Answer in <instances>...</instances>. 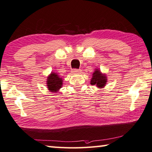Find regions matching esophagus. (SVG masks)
Here are the masks:
<instances>
[{"mask_svg": "<svg viewBox=\"0 0 152 152\" xmlns=\"http://www.w3.org/2000/svg\"><path fill=\"white\" fill-rule=\"evenodd\" d=\"M72 72H73V73H80L81 71L77 69H72Z\"/></svg>", "mask_w": 152, "mask_h": 152, "instance_id": "obj_1", "label": "esophagus"}]
</instances>
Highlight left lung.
Returning <instances> with one entry per match:
<instances>
[{
  "label": "left lung",
  "instance_id": "obj_1",
  "mask_svg": "<svg viewBox=\"0 0 152 152\" xmlns=\"http://www.w3.org/2000/svg\"><path fill=\"white\" fill-rule=\"evenodd\" d=\"M107 82V77L104 75H102L98 69H96L93 74V77L91 80V85H96L98 87H103L105 86Z\"/></svg>",
  "mask_w": 152,
  "mask_h": 152
}]
</instances>
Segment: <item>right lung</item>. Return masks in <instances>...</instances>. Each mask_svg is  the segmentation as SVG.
Segmentation results:
<instances>
[{"instance_id": "add662e5", "label": "right lung", "mask_w": 152, "mask_h": 152, "mask_svg": "<svg viewBox=\"0 0 152 152\" xmlns=\"http://www.w3.org/2000/svg\"><path fill=\"white\" fill-rule=\"evenodd\" d=\"M62 79L57 73H52L48 77L47 87L51 92H57L62 86Z\"/></svg>"}]
</instances>
